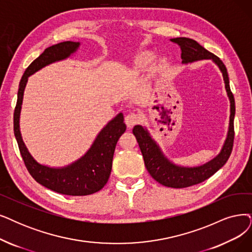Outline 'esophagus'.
Instances as JSON below:
<instances>
[{
    "label": "esophagus",
    "mask_w": 252,
    "mask_h": 252,
    "mask_svg": "<svg viewBox=\"0 0 252 252\" xmlns=\"http://www.w3.org/2000/svg\"><path fill=\"white\" fill-rule=\"evenodd\" d=\"M139 120V117L136 113H129L126 117H125V123L127 125L128 128L133 127L135 124H137Z\"/></svg>",
    "instance_id": "obj_1"
}]
</instances>
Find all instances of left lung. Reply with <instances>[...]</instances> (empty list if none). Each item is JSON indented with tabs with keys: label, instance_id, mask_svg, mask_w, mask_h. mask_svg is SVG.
Listing matches in <instances>:
<instances>
[{
	"label": "left lung",
	"instance_id": "1",
	"mask_svg": "<svg viewBox=\"0 0 252 252\" xmlns=\"http://www.w3.org/2000/svg\"><path fill=\"white\" fill-rule=\"evenodd\" d=\"M170 41L178 44L181 48V59L183 63H190L204 59H212L221 70L224 79L225 89L230 101V117H229V128L227 137L225 139L224 146L221 150L220 154L211 160L210 162L197 167H181L173 164L168 161L163 154L161 153L159 147L150 136L147 130L140 125L134 126L132 132L136 137L139 149L142 151L145 165L149 174L152 176L158 183L166 187L172 188H185L199 184L205 180L213 176L219 168L222 167L228 160L234 146L235 129H234V118H235V98L229 88V79L225 65L221 60L212 54L205 47H203L195 40L179 37L170 39Z\"/></svg>",
	"mask_w": 252,
	"mask_h": 252
}]
</instances>
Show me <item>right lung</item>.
<instances>
[{
	"instance_id": "right-lung-1",
	"label": "right lung",
	"mask_w": 252,
	"mask_h": 252,
	"mask_svg": "<svg viewBox=\"0 0 252 252\" xmlns=\"http://www.w3.org/2000/svg\"><path fill=\"white\" fill-rule=\"evenodd\" d=\"M78 46V42L71 41L49 46L30 64L19 83L17 102L13 116L14 135L17 140L19 152L30 175L42 186L58 193L72 196L95 193L107 183L112 172L113 157L117 142L126 130L123 114H119L101 130L93 146L84 157L64 168H50L36 162L23 142L19 131V114H21L28 77L42 67L69 57L75 52Z\"/></svg>"
}]
</instances>
